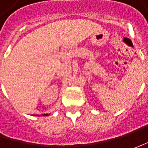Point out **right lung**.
Here are the masks:
<instances>
[{
	"instance_id": "add662e5",
	"label": "right lung",
	"mask_w": 148,
	"mask_h": 148,
	"mask_svg": "<svg viewBox=\"0 0 148 148\" xmlns=\"http://www.w3.org/2000/svg\"><path fill=\"white\" fill-rule=\"evenodd\" d=\"M43 116H48V115H49V114H43ZM38 116V115H37ZM38 116H39V115H38Z\"/></svg>"
}]
</instances>
